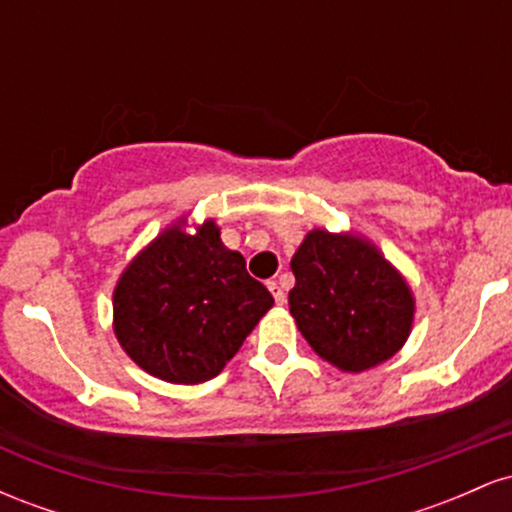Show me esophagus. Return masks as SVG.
Returning a JSON list of instances; mask_svg holds the SVG:
<instances>
[{
	"instance_id": "obj_1",
	"label": "esophagus",
	"mask_w": 512,
	"mask_h": 512,
	"mask_svg": "<svg viewBox=\"0 0 512 512\" xmlns=\"http://www.w3.org/2000/svg\"><path fill=\"white\" fill-rule=\"evenodd\" d=\"M267 289L272 291V296H274L276 305H284V303H286V293H284V289H281L279 284H276V281H269V284H267Z\"/></svg>"
}]
</instances>
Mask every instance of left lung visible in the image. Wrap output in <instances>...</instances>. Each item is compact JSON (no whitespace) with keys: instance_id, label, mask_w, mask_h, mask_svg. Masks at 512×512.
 <instances>
[{"instance_id":"left-lung-1","label":"left lung","mask_w":512,"mask_h":512,"mask_svg":"<svg viewBox=\"0 0 512 512\" xmlns=\"http://www.w3.org/2000/svg\"><path fill=\"white\" fill-rule=\"evenodd\" d=\"M289 308L317 356L361 373L402 349L414 293L383 252L354 233L310 231L291 260Z\"/></svg>"}]
</instances>
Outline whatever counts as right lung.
I'll return each instance as SVG.
<instances>
[{
	"label": "right lung",
	"instance_id": "1",
	"mask_svg": "<svg viewBox=\"0 0 512 512\" xmlns=\"http://www.w3.org/2000/svg\"><path fill=\"white\" fill-rule=\"evenodd\" d=\"M274 305L221 243L214 221L185 233V219L158 233L127 264L113 293L117 342L154 378L197 385L216 378Z\"/></svg>",
	"mask_w": 512,
	"mask_h": 512
}]
</instances>
